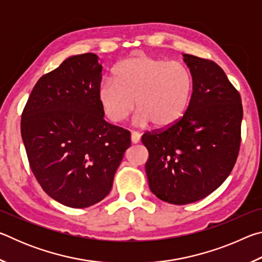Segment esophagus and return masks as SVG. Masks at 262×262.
<instances>
[{
  "label": "esophagus",
  "mask_w": 262,
  "mask_h": 262,
  "mask_svg": "<svg viewBox=\"0 0 262 262\" xmlns=\"http://www.w3.org/2000/svg\"><path fill=\"white\" fill-rule=\"evenodd\" d=\"M130 137H132L133 143H139L140 140H141V134H140V133H137V132H132Z\"/></svg>",
  "instance_id": "esophagus-1"
}]
</instances>
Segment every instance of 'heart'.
Masks as SVG:
<instances>
[{"label":"heart","mask_w":262,"mask_h":262,"mask_svg":"<svg viewBox=\"0 0 262 262\" xmlns=\"http://www.w3.org/2000/svg\"><path fill=\"white\" fill-rule=\"evenodd\" d=\"M193 77L185 64L136 53L114 69V79H104L98 99L111 121L122 122L136 107V123L156 128L173 126L188 110Z\"/></svg>","instance_id":"obj_1"}]
</instances>
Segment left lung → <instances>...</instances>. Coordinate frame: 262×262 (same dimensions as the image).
<instances>
[{
    "label": "left lung",
    "instance_id": "1",
    "mask_svg": "<svg viewBox=\"0 0 262 262\" xmlns=\"http://www.w3.org/2000/svg\"><path fill=\"white\" fill-rule=\"evenodd\" d=\"M193 77L188 110L173 126L147 132L142 143L149 188L162 201L187 205L201 200L224 183L241 148L243 105L214 61L184 54Z\"/></svg>",
    "mask_w": 262,
    "mask_h": 262
}]
</instances>
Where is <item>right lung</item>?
I'll use <instances>...</instances> for the list:
<instances>
[{
  "label": "right lung",
  "instance_id": "obj_1",
  "mask_svg": "<svg viewBox=\"0 0 262 262\" xmlns=\"http://www.w3.org/2000/svg\"><path fill=\"white\" fill-rule=\"evenodd\" d=\"M98 56H70L35 84L20 133L35 179L62 205L86 208L111 192L130 133L104 119Z\"/></svg>",
  "mask_w": 262,
  "mask_h": 262
}]
</instances>
